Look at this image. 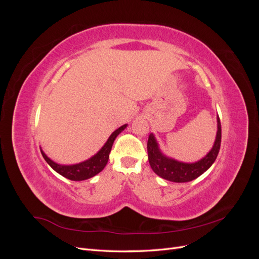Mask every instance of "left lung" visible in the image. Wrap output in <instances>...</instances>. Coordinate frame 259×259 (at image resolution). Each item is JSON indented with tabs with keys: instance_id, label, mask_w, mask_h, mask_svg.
<instances>
[{
	"instance_id": "left-lung-1",
	"label": "left lung",
	"mask_w": 259,
	"mask_h": 259,
	"mask_svg": "<svg viewBox=\"0 0 259 259\" xmlns=\"http://www.w3.org/2000/svg\"><path fill=\"white\" fill-rule=\"evenodd\" d=\"M217 128L216 140L211 150L204 158L195 163H183L169 159L162 154L153 134H150L147 143V150L148 160L149 163H150L151 168L156 175L173 183H188L198 178L215 162L219 149H221L222 125L219 116H217Z\"/></svg>"
}]
</instances>
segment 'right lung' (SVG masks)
<instances>
[{
  "mask_svg": "<svg viewBox=\"0 0 259 259\" xmlns=\"http://www.w3.org/2000/svg\"><path fill=\"white\" fill-rule=\"evenodd\" d=\"M125 127H126V124H124L121 127L115 130L111 134V136L107 140L105 146L100 149V151L98 153L92 156L91 159L79 164H74V165H60V164L53 162L49 156H46V154L43 151L41 152L45 161L50 164V166L54 170H56L57 173L60 174L61 176H64L70 180H74V182H80V180L89 179V178H92L93 176L97 175L99 171H101L105 168L106 164L109 160V153L111 151L114 139Z\"/></svg>",
  "mask_w": 259,
  "mask_h": 259,
  "instance_id": "right-lung-1",
  "label": "right lung"
}]
</instances>
